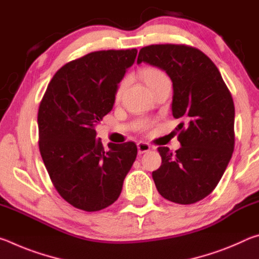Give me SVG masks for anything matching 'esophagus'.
Listing matches in <instances>:
<instances>
[{
	"mask_svg": "<svg viewBox=\"0 0 259 259\" xmlns=\"http://www.w3.org/2000/svg\"><path fill=\"white\" fill-rule=\"evenodd\" d=\"M137 148H138L139 154H143V153H146L151 150V145L145 142H139L137 144Z\"/></svg>",
	"mask_w": 259,
	"mask_h": 259,
	"instance_id": "34e87169",
	"label": "esophagus"
}]
</instances>
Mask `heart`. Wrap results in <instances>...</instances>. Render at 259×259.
<instances>
[{"label": "heart", "instance_id": "obj_1", "mask_svg": "<svg viewBox=\"0 0 259 259\" xmlns=\"http://www.w3.org/2000/svg\"><path fill=\"white\" fill-rule=\"evenodd\" d=\"M142 76H143L144 82L146 83L147 87L154 84V83L159 82V81L166 80V78H168V77L165 76V74H164L163 72H161L160 69L154 68V67H148V68L144 69ZM122 89H123V83H121L120 87L117 88V90H116V97H119V96L121 95Z\"/></svg>", "mask_w": 259, "mask_h": 259}]
</instances>
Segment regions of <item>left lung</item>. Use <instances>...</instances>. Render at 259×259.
I'll use <instances>...</instances> for the list:
<instances>
[{"label": "left lung", "mask_w": 259, "mask_h": 259, "mask_svg": "<svg viewBox=\"0 0 259 259\" xmlns=\"http://www.w3.org/2000/svg\"><path fill=\"white\" fill-rule=\"evenodd\" d=\"M164 71L172 82V115L182 119L172 154L159 147L161 166L152 172L164 199L191 204L211 193L234 151V103L211 59L185 45H153L140 49L137 64Z\"/></svg>", "instance_id": "obj_1"}]
</instances>
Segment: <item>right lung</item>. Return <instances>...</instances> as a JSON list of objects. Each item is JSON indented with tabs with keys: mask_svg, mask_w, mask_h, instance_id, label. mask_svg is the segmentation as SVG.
I'll return each instance as SVG.
<instances>
[{
	"mask_svg": "<svg viewBox=\"0 0 259 259\" xmlns=\"http://www.w3.org/2000/svg\"><path fill=\"white\" fill-rule=\"evenodd\" d=\"M137 49L90 52L64 65L41 100L38 147L61 198L84 211L115 202L137 156L134 142L108 144L95 126L112 111L117 84L135 63Z\"/></svg>",
	"mask_w": 259,
	"mask_h": 259,
	"instance_id": "add662e5",
	"label": "right lung"
}]
</instances>
